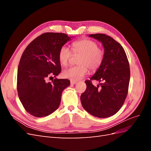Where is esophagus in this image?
Returning a JSON list of instances; mask_svg holds the SVG:
<instances>
[{
    "instance_id": "34e87169",
    "label": "esophagus",
    "mask_w": 151,
    "mask_h": 151,
    "mask_svg": "<svg viewBox=\"0 0 151 151\" xmlns=\"http://www.w3.org/2000/svg\"><path fill=\"white\" fill-rule=\"evenodd\" d=\"M77 83V81H70V84H76Z\"/></svg>"
}]
</instances>
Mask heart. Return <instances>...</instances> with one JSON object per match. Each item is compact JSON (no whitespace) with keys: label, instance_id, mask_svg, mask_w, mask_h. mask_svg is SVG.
I'll return each mask as SVG.
<instances>
[{"label":"heart","instance_id":"b5f03b06","mask_svg":"<svg viewBox=\"0 0 151 151\" xmlns=\"http://www.w3.org/2000/svg\"><path fill=\"white\" fill-rule=\"evenodd\" d=\"M72 52L81 55L77 66L66 68L62 72L63 77L72 81H77L84 77L88 67L91 71H95L102 64L104 58L103 52L98 48L96 42L89 39H83L76 41L72 44ZM72 56V52L66 46L62 47L58 53V60L60 63L66 66Z\"/></svg>","mask_w":151,"mask_h":151}]
</instances>
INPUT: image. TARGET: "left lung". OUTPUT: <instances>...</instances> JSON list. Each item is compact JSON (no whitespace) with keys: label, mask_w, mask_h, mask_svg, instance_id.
I'll use <instances>...</instances> for the list:
<instances>
[{"label":"left lung","mask_w":151,"mask_h":151,"mask_svg":"<svg viewBox=\"0 0 151 151\" xmlns=\"http://www.w3.org/2000/svg\"><path fill=\"white\" fill-rule=\"evenodd\" d=\"M89 36L102 43L104 58L94 76L85 81L87 88L81 96V101L91 115L107 118L116 114L125 102L130 82L129 63L122 45L110 36L105 34ZM91 80L102 83L96 87Z\"/></svg>","instance_id":"1"}]
</instances>
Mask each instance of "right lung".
Masks as SVG:
<instances>
[{"label":"right lung","instance_id":"obj_1","mask_svg":"<svg viewBox=\"0 0 151 151\" xmlns=\"http://www.w3.org/2000/svg\"><path fill=\"white\" fill-rule=\"evenodd\" d=\"M71 40L64 33H45L28 45L22 53L17 68V89L26 111L36 117L47 116L59 107L62 91L70 82L55 79L61 72L58 53Z\"/></svg>","mask_w":151,"mask_h":151}]
</instances>
